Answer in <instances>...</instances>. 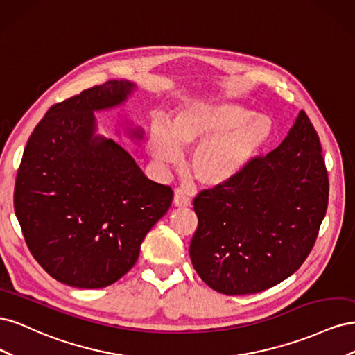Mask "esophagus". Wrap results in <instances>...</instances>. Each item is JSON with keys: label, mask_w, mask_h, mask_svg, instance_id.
Here are the masks:
<instances>
[{"label": "esophagus", "mask_w": 355, "mask_h": 355, "mask_svg": "<svg viewBox=\"0 0 355 355\" xmlns=\"http://www.w3.org/2000/svg\"><path fill=\"white\" fill-rule=\"evenodd\" d=\"M173 204L176 207H188L191 204V198L184 189H176L175 197H173Z\"/></svg>", "instance_id": "obj_1"}]
</instances>
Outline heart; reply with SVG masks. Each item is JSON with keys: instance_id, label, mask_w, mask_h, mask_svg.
Here are the masks:
<instances>
[{"instance_id": "obj_1", "label": "heart", "mask_w": 355, "mask_h": 355, "mask_svg": "<svg viewBox=\"0 0 355 355\" xmlns=\"http://www.w3.org/2000/svg\"><path fill=\"white\" fill-rule=\"evenodd\" d=\"M274 121L234 102H189L170 123L155 120L149 151L161 164H175L179 149L192 148L189 171L202 187L222 188L241 178L270 145Z\"/></svg>"}]
</instances>
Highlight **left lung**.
Instances as JSON below:
<instances>
[{"label": "left lung", "mask_w": 355, "mask_h": 355, "mask_svg": "<svg viewBox=\"0 0 355 355\" xmlns=\"http://www.w3.org/2000/svg\"><path fill=\"white\" fill-rule=\"evenodd\" d=\"M327 202L320 139L300 111L280 146L232 184L194 198V270L223 295L257 293L282 283L313 250Z\"/></svg>", "instance_id": "obj_1"}]
</instances>
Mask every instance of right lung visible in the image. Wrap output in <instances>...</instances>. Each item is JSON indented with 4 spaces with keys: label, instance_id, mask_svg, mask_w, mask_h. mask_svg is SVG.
I'll list each match as a JSON object with an SVG mask.
<instances>
[{
    "label": "right lung",
    "instance_id": "add662e5",
    "mask_svg": "<svg viewBox=\"0 0 355 355\" xmlns=\"http://www.w3.org/2000/svg\"><path fill=\"white\" fill-rule=\"evenodd\" d=\"M135 87L111 80L53 105L24 151L16 216L32 256L63 284L101 288L120 280L173 200L125 149L94 136L93 112L123 103ZM133 135L142 139V130Z\"/></svg>",
    "mask_w": 355,
    "mask_h": 355
}]
</instances>
